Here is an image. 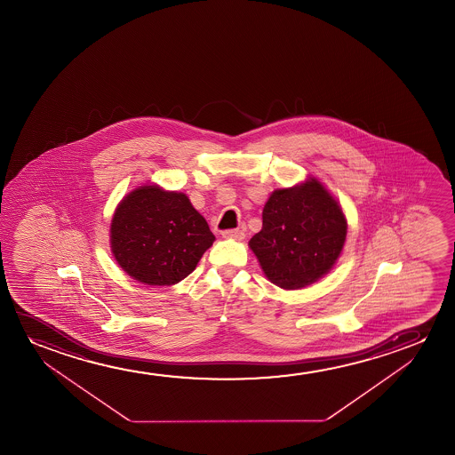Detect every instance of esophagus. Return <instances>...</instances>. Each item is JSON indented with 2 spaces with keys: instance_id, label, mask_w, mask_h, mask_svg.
Here are the masks:
<instances>
[{
  "instance_id": "esophagus-1",
  "label": "esophagus",
  "mask_w": 455,
  "mask_h": 455,
  "mask_svg": "<svg viewBox=\"0 0 455 455\" xmlns=\"http://www.w3.org/2000/svg\"><path fill=\"white\" fill-rule=\"evenodd\" d=\"M222 237L225 239H235V241H243L245 237V231L243 228H235V230L222 231Z\"/></svg>"
}]
</instances>
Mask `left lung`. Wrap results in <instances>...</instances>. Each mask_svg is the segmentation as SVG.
<instances>
[{
	"mask_svg": "<svg viewBox=\"0 0 455 455\" xmlns=\"http://www.w3.org/2000/svg\"><path fill=\"white\" fill-rule=\"evenodd\" d=\"M347 218L315 177L270 194L262 228L249 247L262 272L281 289H301L334 267L347 239Z\"/></svg>",
	"mask_w": 455,
	"mask_h": 455,
	"instance_id": "left-lung-1",
	"label": "left lung"
}]
</instances>
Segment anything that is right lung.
<instances>
[{"mask_svg":"<svg viewBox=\"0 0 455 455\" xmlns=\"http://www.w3.org/2000/svg\"><path fill=\"white\" fill-rule=\"evenodd\" d=\"M187 194L148 183L119 202L110 247L119 267L148 286H172L193 272L214 243Z\"/></svg>","mask_w":455,"mask_h":455,"instance_id":"obj_1","label":"right lung"}]
</instances>
